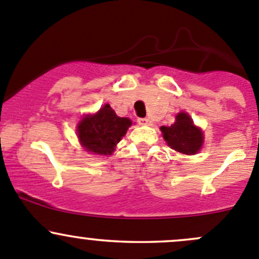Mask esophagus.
<instances>
[{
    "label": "esophagus",
    "instance_id": "1",
    "mask_svg": "<svg viewBox=\"0 0 259 259\" xmlns=\"http://www.w3.org/2000/svg\"><path fill=\"white\" fill-rule=\"evenodd\" d=\"M138 122L140 125H151V120L146 119V117H142V119H138Z\"/></svg>",
    "mask_w": 259,
    "mask_h": 259
}]
</instances>
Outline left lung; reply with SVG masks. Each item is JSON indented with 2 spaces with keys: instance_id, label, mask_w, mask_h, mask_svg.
Returning a JSON list of instances; mask_svg holds the SVG:
<instances>
[{
  "instance_id": "left-lung-1",
  "label": "left lung",
  "mask_w": 259,
  "mask_h": 259,
  "mask_svg": "<svg viewBox=\"0 0 259 259\" xmlns=\"http://www.w3.org/2000/svg\"><path fill=\"white\" fill-rule=\"evenodd\" d=\"M161 133L166 144L180 154H197L204 142V135L200 127L195 126L189 114L179 113L176 122L170 126H161Z\"/></svg>"
}]
</instances>
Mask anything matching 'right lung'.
Segmentation results:
<instances>
[{
    "mask_svg": "<svg viewBox=\"0 0 259 259\" xmlns=\"http://www.w3.org/2000/svg\"><path fill=\"white\" fill-rule=\"evenodd\" d=\"M132 120L119 117L109 104L96 114L85 115L77 124V138L86 151L99 155H110L115 146L126 134Z\"/></svg>",
    "mask_w": 259,
    "mask_h": 259,
    "instance_id": "right-lung-1",
    "label": "right lung"
}]
</instances>
